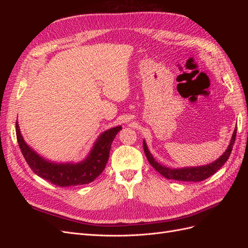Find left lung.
<instances>
[{
  "instance_id": "obj_1",
  "label": "left lung",
  "mask_w": 248,
  "mask_h": 248,
  "mask_svg": "<svg viewBox=\"0 0 248 248\" xmlns=\"http://www.w3.org/2000/svg\"><path fill=\"white\" fill-rule=\"evenodd\" d=\"M236 134H237V128L234 130V133L232 136V140L230 141V145L228 149L224 152L218 159L215 160L212 163L206 164V166L202 167H193V168H183V169H170L164 166H161L160 163L157 162L154 158L152 154L150 153L148 150L146 141H142V146H144V151L147 156V159L150 162V164L162 175L164 178L170 179V180H177V181H186V182H200L212 176L213 174L222 168L224 163L227 162L229 157L232 153V146L235 144L236 140Z\"/></svg>"
}]
</instances>
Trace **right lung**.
Returning <instances> with one entry per match:
<instances>
[{
	"label": "right lung",
	"instance_id": "1",
	"mask_svg": "<svg viewBox=\"0 0 248 248\" xmlns=\"http://www.w3.org/2000/svg\"><path fill=\"white\" fill-rule=\"evenodd\" d=\"M16 125L20 151L29 167L37 176L60 187L84 185L94 181L106 168L111 142L122 129L121 126H117L101 133L85 160L78 163H54L43 159L30 148L22 139L17 121Z\"/></svg>",
	"mask_w": 248,
	"mask_h": 248
}]
</instances>
